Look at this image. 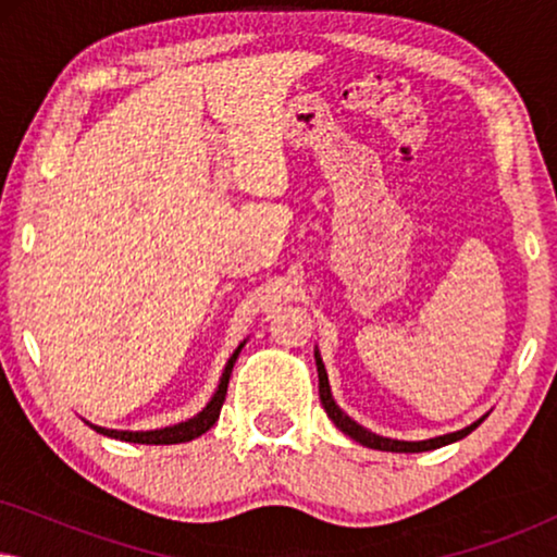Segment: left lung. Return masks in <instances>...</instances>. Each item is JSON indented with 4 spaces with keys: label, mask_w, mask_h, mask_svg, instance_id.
<instances>
[{
    "label": "left lung",
    "mask_w": 557,
    "mask_h": 557,
    "mask_svg": "<svg viewBox=\"0 0 557 557\" xmlns=\"http://www.w3.org/2000/svg\"><path fill=\"white\" fill-rule=\"evenodd\" d=\"M317 372H319V398H322V406L326 410V416L332 418L334 425L342 433H347L349 438H355L357 444L368 446V448H377V451H395V454H418V451H431V448H441L446 444H454V441H459L463 436H469L471 431L476 429L479 423H471L467 425V429L456 431V433H446V436H438V438H429V441H395V438H383L377 436V433H372L368 429H362L360 423H355L352 418H349L347 413H342L337 403H334L332 393H330V380H326V370L322 364V357L317 355Z\"/></svg>",
    "instance_id": "left-lung-1"
}]
</instances>
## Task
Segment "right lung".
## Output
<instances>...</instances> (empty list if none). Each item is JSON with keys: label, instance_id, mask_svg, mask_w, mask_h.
Wrapping results in <instances>:
<instances>
[{"label": "right lung", "instance_id": "right-lung-1", "mask_svg": "<svg viewBox=\"0 0 557 557\" xmlns=\"http://www.w3.org/2000/svg\"><path fill=\"white\" fill-rule=\"evenodd\" d=\"M243 345L235 349L231 360L225 364V372L223 377H220V385L215 395H212V400L208 406L202 408V413H197L195 418H189L185 423H177V425H170V429H159V431H111V429H101V425H94L88 423L90 429L103 433V436H111V438H119V441H128V444H151V446H164V444H185V441H193L197 436H202L205 431H210L215 421L220 418V408H223L225 403V395H227V383H231V372H233V364L238 360Z\"/></svg>", "mask_w": 557, "mask_h": 557}]
</instances>
